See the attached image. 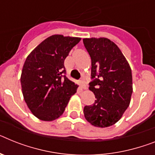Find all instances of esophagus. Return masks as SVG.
Wrapping results in <instances>:
<instances>
[{"instance_id": "obj_1", "label": "esophagus", "mask_w": 155, "mask_h": 155, "mask_svg": "<svg viewBox=\"0 0 155 155\" xmlns=\"http://www.w3.org/2000/svg\"><path fill=\"white\" fill-rule=\"evenodd\" d=\"M79 85L80 86V87L83 88V89H86L87 88V86L85 84V81L84 80H80L79 81Z\"/></svg>"}]
</instances>
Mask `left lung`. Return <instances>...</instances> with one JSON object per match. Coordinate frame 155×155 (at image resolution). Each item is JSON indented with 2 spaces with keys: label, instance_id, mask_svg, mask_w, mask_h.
Listing matches in <instances>:
<instances>
[{
  "label": "left lung",
  "instance_id": "obj_1",
  "mask_svg": "<svg viewBox=\"0 0 155 155\" xmlns=\"http://www.w3.org/2000/svg\"><path fill=\"white\" fill-rule=\"evenodd\" d=\"M91 59L89 89L95 95L93 105L84 106L86 120L92 125L106 128L121 118L132 94V70L120 49L106 38H84Z\"/></svg>",
  "mask_w": 155,
  "mask_h": 155
}]
</instances>
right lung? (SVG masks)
Returning a JSON list of instances; mask_svg holds the SVG:
<instances>
[{
  "instance_id": "1",
  "label": "right lung",
  "mask_w": 155,
  "mask_h": 155,
  "mask_svg": "<svg viewBox=\"0 0 155 155\" xmlns=\"http://www.w3.org/2000/svg\"><path fill=\"white\" fill-rule=\"evenodd\" d=\"M80 38L54 35L30 53L22 70V91L36 117L51 121L61 116L78 86L66 77L64 62Z\"/></svg>"
}]
</instances>
